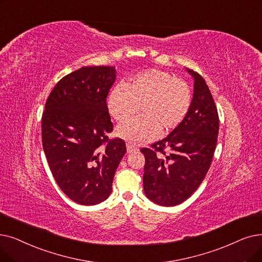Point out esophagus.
<instances>
[{
    "instance_id": "34e87169",
    "label": "esophagus",
    "mask_w": 262,
    "mask_h": 262,
    "mask_svg": "<svg viewBox=\"0 0 262 262\" xmlns=\"http://www.w3.org/2000/svg\"><path fill=\"white\" fill-rule=\"evenodd\" d=\"M126 146H127V152H128V153H132V152H135V151H138V150H139L138 146H136L135 144L128 143Z\"/></svg>"
}]
</instances>
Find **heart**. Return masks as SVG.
Here are the masks:
<instances>
[{
	"mask_svg": "<svg viewBox=\"0 0 262 262\" xmlns=\"http://www.w3.org/2000/svg\"><path fill=\"white\" fill-rule=\"evenodd\" d=\"M191 105L186 82L171 74L151 70L134 76L113 88L107 98L110 116L119 123L130 120L139 110L142 116L122 125L117 134L132 143L154 140L161 133L177 128Z\"/></svg>",
	"mask_w": 262,
	"mask_h": 262,
	"instance_id": "obj_1",
	"label": "heart"
}]
</instances>
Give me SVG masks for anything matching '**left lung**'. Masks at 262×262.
Wrapping results in <instances>:
<instances>
[{"label":"left lung","mask_w":262,"mask_h":262,"mask_svg":"<svg viewBox=\"0 0 262 262\" xmlns=\"http://www.w3.org/2000/svg\"><path fill=\"white\" fill-rule=\"evenodd\" d=\"M186 71L195 81L186 118L166 138L140 150L144 194L163 207L178 206L199 187L217 143L220 120L209 86L197 72Z\"/></svg>","instance_id":"obj_1"}]
</instances>
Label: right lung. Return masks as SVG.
<instances>
[{
    "label": "right lung",
    "instance_id": "obj_1",
    "mask_svg": "<svg viewBox=\"0 0 262 262\" xmlns=\"http://www.w3.org/2000/svg\"><path fill=\"white\" fill-rule=\"evenodd\" d=\"M115 66H85L63 77L46 101L41 118L43 152L56 184L82 206L106 200L116 170L126 153L107 108Z\"/></svg>",
    "mask_w": 262,
    "mask_h": 262
}]
</instances>
